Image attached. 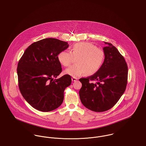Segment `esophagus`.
<instances>
[{"label":"esophagus","mask_w":146,"mask_h":146,"mask_svg":"<svg viewBox=\"0 0 146 146\" xmlns=\"http://www.w3.org/2000/svg\"><path fill=\"white\" fill-rule=\"evenodd\" d=\"M77 80H78V79L77 78H74V77L72 78V80L73 81V82H76Z\"/></svg>","instance_id":"esophagus-1"}]
</instances>
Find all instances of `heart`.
<instances>
[{
    "label": "heart",
    "mask_w": 146,
    "mask_h": 146,
    "mask_svg": "<svg viewBox=\"0 0 146 146\" xmlns=\"http://www.w3.org/2000/svg\"><path fill=\"white\" fill-rule=\"evenodd\" d=\"M74 58L76 64L67 69L64 73L73 77H78L85 74L91 76L96 73L102 67L105 59L104 51L96 45L88 42L76 43L71 49V52L62 50L58 55L60 63L64 67L69 66Z\"/></svg>",
    "instance_id": "b5f03b06"
}]
</instances>
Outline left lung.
<instances>
[{
	"label": "left lung",
	"instance_id": "1",
	"mask_svg": "<svg viewBox=\"0 0 146 146\" xmlns=\"http://www.w3.org/2000/svg\"><path fill=\"white\" fill-rule=\"evenodd\" d=\"M104 43L106 57L102 67L93 75L79 79L82 84L79 92L81 102L97 112L112 108L123 95L127 84L128 67L123 56L111 43Z\"/></svg>",
	"mask_w": 146,
	"mask_h": 146
}]
</instances>
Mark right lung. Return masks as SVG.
Here are the masks:
<instances>
[{"label": "right lung", "instance_id": "add662e5", "mask_svg": "<svg viewBox=\"0 0 146 146\" xmlns=\"http://www.w3.org/2000/svg\"><path fill=\"white\" fill-rule=\"evenodd\" d=\"M67 42L45 38L34 42L25 50L17 67L18 86L23 97L31 106L42 112L58 108L64 100V91L72 82L62 72L59 53L67 49Z\"/></svg>", "mask_w": 146, "mask_h": 146}]
</instances>
